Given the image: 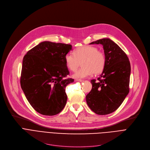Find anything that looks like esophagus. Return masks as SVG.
Listing matches in <instances>:
<instances>
[{
	"instance_id": "esophagus-1",
	"label": "esophagus",
	"mask_w": 150,
	"mask_h": 150,
	"mask_svg": "<svg viewBox=\"0 0 150 150\" xmlns=\"http://www.w3.org/2000/svg\"><path fill=\"white\" fill-rule=\"evenodd\" d=\"M75 81H79V82H81V81H83V80H81V79H76V80H75Z\"/></svg>"
}]
</instances>
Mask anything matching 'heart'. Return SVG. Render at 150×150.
Here are the masks:
<instances>
[{
	"mask_svg": "<svg viewBox=\"0 0 150 150\" xmlns=\"http://www.w3.org/2000/svg\"><path fill=\"white\" fill-rule=\"evenodd\" d=\"M74 54L67 53L65 56L66 66L72 71H75L80 67L81 62L83 67L74 74L75 78H83L92 74L98 75L103 72L106 66V57L103 52L96 47L84 45L76 49Z\"/></svg>",
	"mask_w": 150,
	"mask_h": 150,
	"instance_id": "b5f03b06",
	"label": "heart"
}]
</instances>
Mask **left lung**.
I'll return each mask as SVG.
<instances>
[{
  "mask_svg": "<svg viewBox=\"0 0 150 150\" xmlns=\"http://www.w3.org/2000/svg\"><path fill=\"white\" fill-rule=\"evenodd\" d=\"M94 44L103 45L106 66L97 81H91L92 88L86 99L93 112L106 115L119 108L129 92L131 65L127 55L111 39L103 38L90 43Z\"/></svg>",
  "mask_w": 150,
  "mask_h": 150,
  "instance_id": "left-lung-1",
  "label": "left lung"
}]
</instances>
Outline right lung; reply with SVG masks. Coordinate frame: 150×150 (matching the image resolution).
Wrapping results in <instances>:
<instances>
[{
  "label": "right lung",
  "mask_w": 150,
  "mask_h": 150,
  "mask_svg": "<svg viewBox=\"0 0 150 150\" xmlns=\"http://www.w3.org/2000/svg\"><path fill=\"white\" fill-rule=\"evenodd\" d=\"M72 45L44 41L30 50L22 61L21 86L29 103L44 115L59 114L66 106V78L69 71L65 56Z\"/></svg>",
  "instance_id": "add662e5"
}]
</instances>
